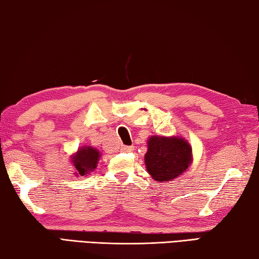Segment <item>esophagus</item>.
I'll return each instance as SVG.
<instances>
[{
  "label": "esophagus",
  "mask_w": 259,
  "mask_h": 259,
  "mask_svg": "<svg viewBox=\"0 0 259 259\" xmlns=\"http://www.w3.org/2000/svg\"><path fill=\"white\" fill-rule=\"evenodd\" d=\"M134 146H122L121 147V151L122 152H125V153H129V152H133L134 151Z\"/></svg>",
  "instance_id": "34e87169"
}]
</instances>
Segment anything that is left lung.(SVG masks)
Masks as SVG:
<instances>
[{
	"label": "left lung",
	"instance_id": "8db88e82",
	"mask_svg": "<svg viewBox=\"0 0 259 259\" xmlns=\"http://www.w3.org/2000/svg\"><path fill=\"white\" fill-rule=\"evenodd\" d=\"M147 144L146 168L156 182L172 181L191 164L192 148L185 139L153 136Z\"/></svg>",
	"mask_w": 259,
	"mask_h": 259
}]
</instances>
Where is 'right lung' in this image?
<instances>
[{"label": "right lung", "mask_w": 259, "mask_h": 259, "mask_svg": "<svg viewBox=\"0 0 259 259\" xmlns=\"http://www.w3.org/2000/svg\"><path fill=\"white\" fill-rule=\"evenodd\" d=\"M100 154L93 147H82L73 157V164L81 176L89 175L97 165Z\"/></svg>", "instance_id": "obj_1"}]
</instances>
